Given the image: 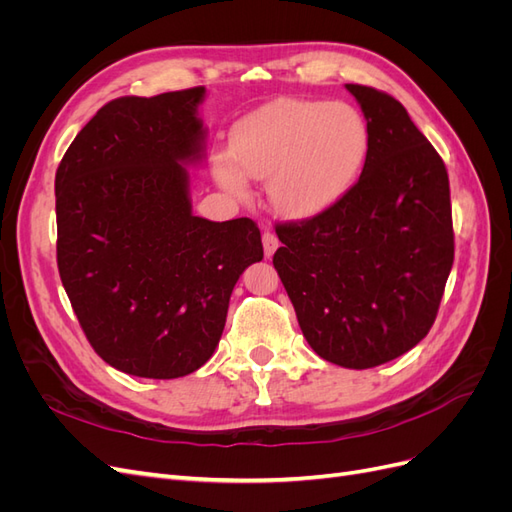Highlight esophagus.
Listing matches in <instances>:
<instances>
[{
    "mask_svg": "<svg viewBox=\"0 0 512 512\" xmlns=\"http://www.w3.org/2000/svg\"><path fill=\"white\" fill-rule=\"evenodd\" d=\"M277 245H280V241H277L275 232H271V230L262 232V247H265V256H267V258L273 256V252L277 250Z\"/></svg>",
    "mask_w": 512,
    "mask_h": 512,
    "instance_id": "obj_1",
    "label": "esophagus"
}]
</instances>
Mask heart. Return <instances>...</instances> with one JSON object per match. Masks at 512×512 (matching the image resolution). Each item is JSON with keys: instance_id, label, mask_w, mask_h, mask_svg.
Wrapping results in <instances>:
<instances>
[{"instance_id": "obj_1", "label": "heart", "mask_w": 512, "mask_h": 512, "mask_svg": "<svg viewBox=\"0 0 512 512\" xmlns=\"http://www.w3.org/2000/svg\"><path fill=\"white\" fill-rule=\"evenodd\" d=\"M367 126L344 102L275 100L232 130V158L215 160V179L243 196L247 179L269 181L273 203L288 215L331 207L350 188L367 156Z\"/></svg>"}]
</instances>
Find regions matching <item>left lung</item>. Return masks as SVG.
Masks as SVG:
<instances>
[{
    "mask_svg": "<svg viewBox=\"0 0 512 512\" xmlns=\"http://www.w3.org/2000/svg\"><path fill=\"white\" fill-rule=\"evenodd\" d=\"M346 89L367 119L363 173L329 209L275 226L273 267L314 352L369 369L429 333L455 235L446 166L406 108L374 87Z\"/></svg>",
    "mask_w": 512,
    "mask_h": 512,
    "instance_id": "1",
    "label": "left lung"
}]
</instances>
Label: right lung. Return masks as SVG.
I'll return each mask as SVG.
<instances>
[{
  "instance_id": "1",
  "label": "right lung",
  "mask_w": 512,
  "mask_h": 512,
  "mask_svg": "<svg viewBox=\"0 0 512 512\" xmlns=\"http://www.w3.org/2000/svg\"><path fill=\"white\" fill-rule=\"evenodd\" d=\"M205 87L104 104L55 175L57 267L98 356L123 374L188 376L220 344L232 288L262 260L256 222L192 213Z\"/></svg>"
}]
</instances>
